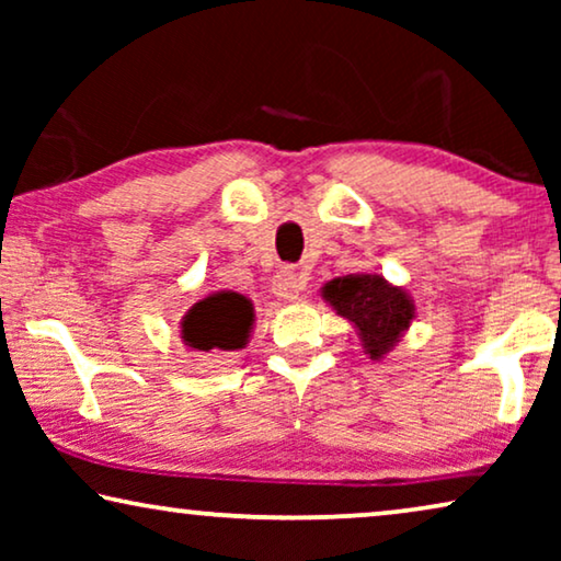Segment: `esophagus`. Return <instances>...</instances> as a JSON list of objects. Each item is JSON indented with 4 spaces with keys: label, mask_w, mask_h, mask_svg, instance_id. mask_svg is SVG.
I'll use <instances>...</instances> for the list:
<instances>
[{
    "label": "esophagus",
    "mask_w": 561,
    "mask_h": 561,
    "mask_svg": "<svg viewBox=\"0 0 561 561\" xmlns=\"http://www.w3.org/2000/svg\"><path fill=\"white\" fill-rule=\"evenodd\" d=\"M306 290V278L296 271H280L273 280V294L283 301H298Z\"/></svg>",
    "instance_id": "esophagus-1"
}]
</instances>
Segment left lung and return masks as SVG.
I'll return each instance as SVG.
<instances>
[{
	"mask_svg": "<svg viewBox=\"0 0 561 561\" xmlns=\"http://www.w3.org/2000/svg\"><path fill=\"white\" fill-rule=\"evenodd\" d=\"M321 298L352 321L365 355L382 359L416 319L413 298L378 273H352L324 283Z\"/></svg>",
	"mask_w": 561,
	"mask_h": 561,
	"instance_id": "left-lung-1",
	"label": "left lung"
}]
</instances>
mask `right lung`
Instances as JSON below:
<instances>
[{
    "label": "right lung",
    "instance_id": "1",
    "mask_svg": "<svg viewBox=\"0 0 561 561\" xmlns=\"http://www.w3.org/2000/svg\"><path fill=\"white\" fill-rule=\"evenodd\" d=\"M255 309L248 296L217 290L196 301L181 319V340L196 352H234L250 340Z\"/></svg>",
    "mask_w": 561,
    "mask_h": 561
}]
</instances>
